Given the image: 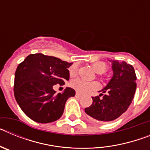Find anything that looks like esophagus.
Returning a JSON list of instances; mask_svg holds the SVG:
<instances>
[{
  "label": "esophagus",
  "instance_id": "obj_1",
  "mask_svg": "<svg viewBox=\"0 0 150 150\" xmlns=\"http://www.w3.org/2000/svg\"><path fill=\"white\" fill-rule=\"evenodd\" d=\"M76 97H79V98H80V97H81V94H79V92H76Z\"/></svg>",
  "mask_w": 150,
  "mask_h": 150
}]
</instances>
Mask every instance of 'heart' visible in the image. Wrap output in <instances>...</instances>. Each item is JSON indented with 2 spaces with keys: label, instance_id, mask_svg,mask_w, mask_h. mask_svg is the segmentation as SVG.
Masks as SVG:
<instances>
[{
  "label": "heart",
  "instance_id": "heart-1",
  "mask_svg": "<svg viewBox=\"0 0 150 150\" xmlns=\"http://www.w3.org/2000/svg\"><path fill=\"white\" fill-rule=\"evenodd\" d=\"M94 71L98 74H103L107 71V64L103 62H97L91 64ZM77 71V67L74 64L70 68V74L71 76L75 75ZM71 86L79 93H88L91 91H94L98 88L99 84L97 82H86L80 79H76L71 82Z\"/></svg>",
  "mask_w": 150,
  "mask_h": 150
}]
</instances>
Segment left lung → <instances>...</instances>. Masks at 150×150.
<instances>
[{
  "label": "left lung",
  "instance_id": "left-lung-1",
  "mask_svg": "<svg viewBox=\"0 0 150 150\" xmlns=\"http://www.w3.org/2000/svg\"><path fill=\"white\" fill-rule=\"evenodd\" d=\"M110 62L113 72L112 79L99 91V96L92 97V104L85 109L88 116L98 121L110 122L120 117L132 104L137 88L133 66L125 62Z\"/></svg>",
  "mask_w": 150,
  "mask_h": 150
}]
</instances>
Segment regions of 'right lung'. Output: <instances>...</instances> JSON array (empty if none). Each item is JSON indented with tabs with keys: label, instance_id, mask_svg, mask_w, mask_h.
I'll return each mask as SVG.
<instances>
[{
	"label": "right lung",
	"instance_id": "add662e5",
	"mask_svg": "<svg viewBox=\"0 0 150 150\" xmlns=\"http://www.w3.org/2000/svg\"><path fill=\"white\" fill-rule=\"evenodd\" d=\"M73 63L42 53L30 54L18 65L15 73L14 95L22 110L39 123L52 122L62 116L70 97L76 94L67 88L56 93L53 86L64 85Z\"/></svg>",
	"mask_w": 150,
	"mask_h": 150
}]
</instances>
